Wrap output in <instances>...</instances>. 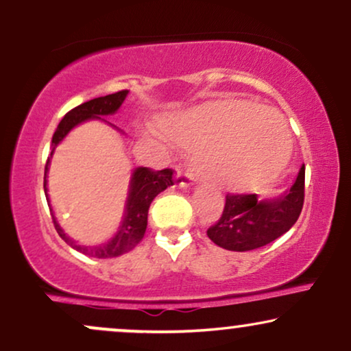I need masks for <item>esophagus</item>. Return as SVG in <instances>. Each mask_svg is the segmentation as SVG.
I'll list each match as a JSON object with an SVG mask.
<instances>
[{"label": "esophagus", "instance_id": "34e87169", "mask_svg": "<svg viewBox=\"0 0 351 351\" xmlns=\"http://www.w3.org/2000/svg\"><path fill=\"white\" fill-rule=\"evenodd\" d=\"M176 180H178V184L181 188H189L193 184V176H191V173H188V171H178V175H176Z\"/></svg>", "mask_w": 351, "mask_h": 351}]
</instances>
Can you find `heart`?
Returning <instances> with one entry per match:
<instances>
[{"instance_id":"obj_1","label":"heart","mask_w":351,"mask_h":351,"mask_svg":"<svg viewBox=\"0 0 351 351\" xmlns=\"http://www.w3.org/2000/svg\"><path fill=\"white\" fill-rule=\"evenodd\" d=\"M163 128L176 143L195 148L196 171L223 188L264 186L291 155V132L284 119L245 100L203 104L165 122Z\"/></svg>"}]
</instances>
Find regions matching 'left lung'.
<instances>
[{
    "mask_svg": "<svg viewBox=\"0 0 351 351\" xmlns=\"http://www.w3.org/2000/svg\"><path fill=\"white\" fill-rule=\"evenodd\" d=\"M305 196V167L285 195L269 201L257 195H226L224 211L208 229V237L228 251H252L272 243L299 219Z\"/></svg>",
    "mask_w": 351,
    "mask_h": 351,
    "instance_id": "obj_1",
    "label": "left lung"
}]
</instances>
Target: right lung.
Here are the masks:
<instances>
[{"mask_svg":"<svg viewBox=\"0 0 351 351\" xmlns=\"http://www.w3.org/2000/svg\"><path fill=\"white\" fill-rule=\"evenodd\" d=\"M128 90H120L115 94L106 95V97H97L92 99L88 102L80 104V106L74 107L72 110L67 112L64 115V119L60 120V123L56 128L54 135H52V152L54 153L56 145L64 138L75 125L80 122H86L88 119H100V117L112 115L119 110L120 106L123 104L125 97H127ZM104 120V119H102ZM49 162L51 156L47 158L46 168H44V191H46L47 198V189H46V175L49 170ZM175 184V178H173V170L171 168H165V170L155 171L152 168L140 167L136 168L132 175L130 181V189H128V198H127V206H125V216L122 221V226L119 228L115 237H112L107 244L97 245V247H87V245H79L74 241L69 239L60 226L56 221V217L52 216L54 221L56 231L59 232V236L66 241L71 247H74L75 251L86 254L88 257H97V259H108V257H117L122 256V254L132 251L140 241L143 239L145 231H147V223H148V208H150L152 201L155 199V196L158 193H162L168 186Z\"/></svg>","mask_w":351,"mask_h":351,"instance_id":"right-lung-1","label":"right lung"}]
</instances>
